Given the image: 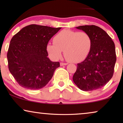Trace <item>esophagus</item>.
<instances>
[{"label":"esophagus","mask_w":123,"mask_h":123,"mask_svg":"<svg viewBox=\"0 0 123 123\" xmlns=\"http://www.w3.org/2000/svg\"><path fill=\"white\" fill-rule=\"evenodd\" d=\"M60 65H61V66H63V65H67L68 64V63H60Z\"/></svg>","instance_id":"1"}]
</instances>
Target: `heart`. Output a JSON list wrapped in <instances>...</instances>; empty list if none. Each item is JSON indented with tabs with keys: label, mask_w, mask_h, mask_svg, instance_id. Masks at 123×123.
Masks as SVG:
<instances>
[{
	"label": "heart",
	"mask_w": 123,
	"mask_h": 123,
	"mask_svg": "<svg viewBox=\"0 0 123 123\" xmlns=\"http://www.w3.org/2000/svg\"><path fill=\"white\" fill-rule=\"evenodd\" d=\"M54 43H49L47 51L54 59H59L64 51V56L70 63H78L88 56L92 40L88 33L64 30L54 38Z\"/></svg>",
	"instance_id": "b5f03b06"
}]
</instances>
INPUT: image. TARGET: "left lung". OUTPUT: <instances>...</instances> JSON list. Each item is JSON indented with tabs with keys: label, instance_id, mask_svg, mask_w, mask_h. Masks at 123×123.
<instances>
[{
	"label": "left lung",
	"instance_id": "left-lung-1",
	"mask_svg": "<svg viewBox=\"0 0 123 123\" xmlns=\"http://www.w3.org/2000/svg\"><path fill=\"white\" fill-rule=\"evenodd\" d=\"M76 28L90 35L92 45L88 56L77 64L73 82L84 91L97 90L104 86L113 75L117 60L115 44L109 35L98 26L85 25Z\"/></svg>",
	"mask_w": 123,
	"mask_h": 123
}]
</instances>
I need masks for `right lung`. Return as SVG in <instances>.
Returning <instances> with one entry per match:
<instances>
[{
  "mask_svg": "<svg viewBox=\"0 0 123 123\" xmlns=\"http://www.w3.org/2000/svg\"><path fill=\"white\" fill-rule=\"evenodd\" d=\"M61 28L30 25L12 38L7 53L8 68L21 87L38 90L53 77L60 63L48 58L47 45Z\"/></svg>",
  "mask_w": 123,
  "mask_h": 123,
  "instance_id": "add662e5",
  "label": "right lung"
}]
</instances>
